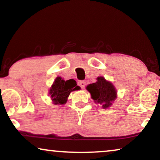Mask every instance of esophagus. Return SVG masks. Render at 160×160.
<instances>
[{
  "label": "esophagus",
  "instance_id": "esophagus-1",
  "mask_svg": "<svg viewBox=\"0 0 160 160\" xmlns=\"http://www.w3.org/2000/svg\"><path fill=\"white\" fill-rule=\"evenodd\" d=\"M78 85L82 87V89H84L85 87V85H86V82H85V81H78Z\"/></svg>",
  "mask_w": 160,
  "mask_h": 160
}]
</instances>
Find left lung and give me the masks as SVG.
<instances>
[{"label": "left lung", "mask_w": 160, "mask_h": 160, "mask_svg": "<svg viewBox=\"0 0 160 160\" xmlns=\"http://www.w3.org/2000/svg\"><path fill=\"white\" fill-rule=\"evenodd\" d=\"M87 89L95 103L101 104L103 108L110 107L117 97V91L112 83L106 81L102 76L98 77L95 83L89 84Z\"/></svg>", "instance_id": "8db88e82"}]
</instances>
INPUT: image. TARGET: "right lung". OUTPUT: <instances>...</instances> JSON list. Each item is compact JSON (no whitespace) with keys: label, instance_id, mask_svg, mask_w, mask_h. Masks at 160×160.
Listing matches in <instances>:
<instances>
[{"label":"right lung","instance_id":"right-lung-1","mask_svg":"<svg viewBox=\"0 0 160 160\" xmlns=\"http://www.w3.org/2000/svg\"><path fill=\"white\" fill-rule=\"evenodd\" d=\"M78 89H80V87L77 86L75 80L65 81L58 76L52 85L49 94L54 104L63 105L67 102L70 93Z\"/></svg>","mask_w":160,"mask_h":160}]
</instances>
